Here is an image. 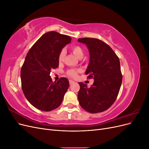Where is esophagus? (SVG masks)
<instances>
[{"mask_svg": "<svg viewBox=\"0 0 149 149\" xmlns=\"http://www.w3.org/2000/svg\"><path fill=\"white\" fill-rule=\"evenodd\" d=\"M69 82H70V84L71 85V84H73L74 83V81L73 80H69Z\"/></svg>", "mask_w": 149, "mask_h": 149, "instance_id": "esophagus-1", "label": "esophagus"}]
</instances>
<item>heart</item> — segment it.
Masks as SVG:
<instances>
[{
	"label": "heart",
	"mask_w": 149,
	"mask_h": 149,
	"mask_svg": "<svg viewBox=\"0 0 149 149\" xmlns=\"http://www.w3.org/2000/svg\"><path fill=\"white\" fill-rule=\"evenodd\" d=\"M71 50L73 52L74 55L78 58H83L84 55V51L83 48L78 45L73 46L71 48ZM65 54L66 52L64 49H62V50L60 51L59 55H58V61L62 62L63 61L65 56ZM80 71V69H70L66 71V74L68 76H70V77L75 78L77 76L78 73H79Z\"/></svg>",
	"instance_id": "heart-1"
}]
</instances>
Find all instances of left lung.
Listing matches in <instances>:
<instances>
[{
  "mask_svg": "<svg viewBox=\"0 0 149 149\" xmlns=\"http://www.w3.org/2000/svg\"><path fill=\"white\" fill-rule=\"evenodd\" d=\"M89 49L90 60L86 74L94 79L90 88L79 83L80 106L90 113L107 110L116 100L123 81L119 57L107 43L94 38H79Z\"/></svg>",
  "mask_w": 149,
  "mask_h": 149,
  "instance_id": "obj_1",
  "label": "left lung"
}]
</instances>
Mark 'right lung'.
I'll return each mask as SVG.
<instances>
[{
  "instance_id": "1",
  "label": "right lung",
  "mask_w": 149,
  "mask_h": 149,
  "mask_svg": "<svg viewBox=\"0 0 149 149\" xmlns=\"http://www.w3.org/2000/svg\"><path fill=\"white\" fill-rule=\"evenodd\" d=\"M69 36L56 31L43 34L31 47L21 68L22 91L26 100L37 109L50 111L62 102L69 88L68 79L62 77L53 82L50 71L59 66L58 55L66 44Z\"/></svg>"
}]
</instances>
